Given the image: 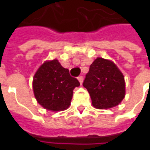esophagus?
I'll list each match as a JSON object with an SVG mask.
<instances>
[{
  "instance_id": "1",
  "label": "esophagus",
  "mask_w": 150,
  "mask_h": 150,
  "mask_svg": "<svg viewBox=\"0 0 150 150\" xmlns=\"http://www.w3.org/2000/svg\"><path fill=\"white\" fill-rule=\"evenodd\" d=\"M78 80L79 82L80 83V84H83V76H79L78 77Z\"/></svg>"
}]
</instances>
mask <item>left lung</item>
<instances>
[{
  "instance_id": "obj_1",
  "label": "left lung",
  "mask_w": 150,
  "mask_h": 150,
  "mask_svg": "<svg viewBox=\"0 0 150 150\" xmlns=\"http://www.w3.org/2000/svg\"><path fill=\"white\" fill-rule=\"evenodd\" d=\"M83 85L90 95L92 105L98 109L116 107L125 96L124 75L109 59H95Z\"/></svg>"
}]
</instances>
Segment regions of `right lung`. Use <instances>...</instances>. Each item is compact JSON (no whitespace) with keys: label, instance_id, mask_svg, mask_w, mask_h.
I'll list each match as a JSON object with an SVG mask.
<instances>
[{"label":"right lung","instance_id":"1","mask_svg":"<svg viewBox=\"0 0 150 150\" xmlns=\"http://www.w3.org/2000/svg\"><path fill=\"white\" fill-rule=\"evenodd\" d=\"M80 85L62 67L58 59L47 60L38 68L33 78V91L38 104L45 109L59 112L71 105L73 90Z\"/></svg>","mask_w":150,"mask_h":150}]
</instances>
